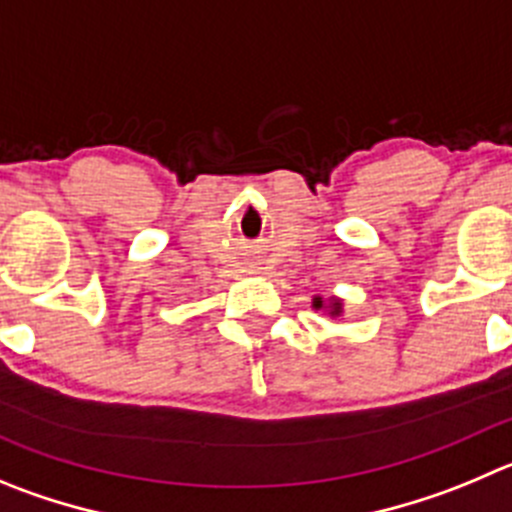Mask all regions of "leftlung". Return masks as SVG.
Returning <instances> with one entry per match:
<instances>
[{"instance_id": "obj_1", "label": "left lung", "mask_w": 512, "mask_h": 512, "mask_svg": "<svg viewBox=\"0 0 512 512\" xmlns=\"http://www.w3.org/2000/svg\"><path fill=\"white\" fill-rule=\"evenodd\" d=\"M315 308H323V300L321 298H315ZM336 313H341V303H333V315Z\"/></svg>"}]
</instances>
